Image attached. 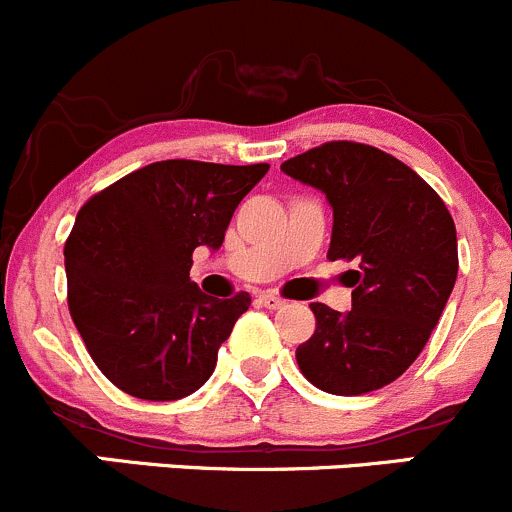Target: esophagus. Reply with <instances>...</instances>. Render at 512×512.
Masks as SVG:
<instances>
[{
    "label": "esophagus",
    "instance_id": "1",
    "mask_svg": "<svg viewBox=\"0 0 512 512\" xmlns=\"http://www.w3.org/2000/svg\"><path fill=\"white\" fill-rule=\"evenodd\" d=\"M257 302L267 309H280L282 304H285V299L277 297V294H272V292H265V294H260V299H257Z\"/></svg>",
    "mask_w": 512,
    "mask_h": 512
}]
</instances>
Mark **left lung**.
Here are the masks:
<instances>
[{
	"label": "left lung",
	"instance_id": "obj_1",
	"mask_svg": "<svg viewBox=\"0 0 512 512\" xmlns=\"http://www.w3.org/2000/svg\"><path fill=\"white\" fill-rule=\"evenodd\" d=\"M282 170L327 195L329 260L359 262L352 312L309 304L317 329L297 347L299 371L327 394L381 389L414 364L456 285L451 213L409 165L366 143H322Z\"/></svg>",
	"mask_w": 512,
	"mask_h": 512
}]
</instances>
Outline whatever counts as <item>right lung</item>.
I'll return each mask as SVG.
<instances>
[{
  "instance_id": "add662e5",
  "label": "right lung",
  "mask_w": 512,
  "mask_h": 512,
  "mask_svg": "<svg viewBox=\"0 0 512 512\" xmlns=\"http://www.w3.org/2000/svg\"><path fill=\"white\" fill-rule=\"evenodd\" d=\"M267 163L158 160L84 203L64 245L69 312L113 386L175 401L210 379L250 294L208 297L190 282L193 250H218Z\"/></svg>"
}]
</instances>
